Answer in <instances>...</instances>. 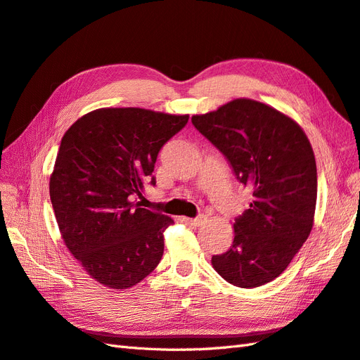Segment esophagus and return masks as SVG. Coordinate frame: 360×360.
Listing matches in <instances>:
<instances>
[{
  "mask_svg": "<svg viewBox=\"0 0 360 360\" xmlns=\"http://www.w3.org/2000/svg\"><path fill=\"white\" fill-rule=\"evenodd\" d=\"M205 220H207V217H205V215H199V217H194V219H187V221L191 226H200V224L205 223Z\"/></svg>",
  "mask_w": 360,
  "mask_h": 360,
  "instance_id": "obj_1",
  "label": "esophagus"
}]
</instances>
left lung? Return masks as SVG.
Here are the masks:
<instances>
[{
	"mask_svg": "<svg viewBox=\"0 0 360 360\" xmlns=\"http://www.w3.org/2000/svg\"><path fill=\"white\" fill-rule=\"evenodd\" d=\"M191 122L252 194L249 208L235 219L232 245L212 256V266L241 288L271 282L302 249L314 224L316 164L311 143L292 119L252 99H235Z\"/></svg>",
	"mask_w": 360,
	"mask_h": 360,
	"instance_id": "obj_1",
	"label": "left lung"
}]
</instances>
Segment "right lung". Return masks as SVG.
<instances>
[{"instance_id":"right-lung-1","label":"right lung","mask_w":360,"mask_h":360,"mask_svg":"<svg viewBox=\"0 0 360 360\" xmlns=\"http://www.w3.org/2000/svg\"><path fill=\"white\" fill-rule=\"evenodd\" d=\"M188 116L101 108L61 139L49 181L51 203L69 252L99 283L127 290L160 264L169 215L141 208L161 148Z\"/></svg>"}]
</instances>
